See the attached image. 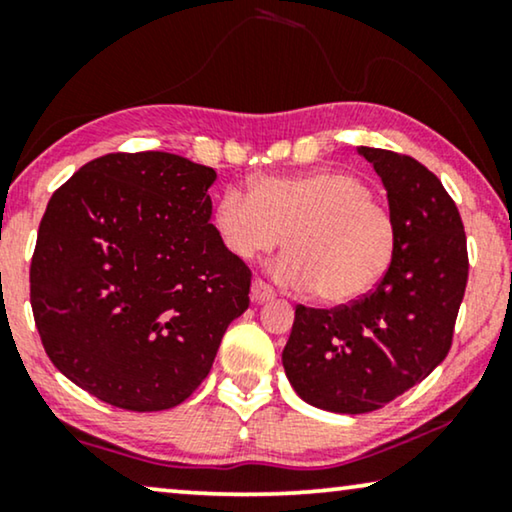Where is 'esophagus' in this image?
Masks as SVG:
<instances>
[{"instance_id":"obj_1","label":"esophagus","mask_w":512,"mask_h":512,"mask_svg":"<svg viewBox=\"0 0 512 512\" xmlns=\"http://www.w3.org/2000/svg\"><path fill=\"white\" fill-rule=\"evenodd\" d=\"M272 298H275V289L265 284L263 279H254V284H251V300L254 303H268Z\"/></svg>"}]
</instances>
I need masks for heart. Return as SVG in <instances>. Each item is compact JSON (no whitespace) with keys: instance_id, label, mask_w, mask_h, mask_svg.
Wrapping results in <instances>:
<instances>
[{"instance_id":"b5f03b06","label":"heart","mask_w":512,"mask_h":512,"mask_svg":"<svg viewBox=\"0 0 512 512\" xmlns=\"http://www.w3.org/2000/svg\"><path fill=\"white\" fill-rule=\"evenodd\" d=\"M223 249L251 261L279 247V282L314 289L321 303L347 305L375 289L394 263L398 228L361 177L314 170L254 181L251 193L223 188L212 207Z\"/></svg>"}]
</instances>
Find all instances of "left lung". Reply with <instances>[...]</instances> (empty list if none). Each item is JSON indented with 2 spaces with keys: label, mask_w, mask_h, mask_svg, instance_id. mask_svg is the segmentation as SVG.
<instances>
[{
  "label": "left lung",
  "mask_w": 512,
  "mask_h": 512,
  "mask_svg": "<svg viewBox=\"0 0 512 512\" xmlns=\"http://www.w3.org/2000/svg\"><path fill=\"white\" fill-rule=\"evenodd\" d=\"M359 153L387 188L398 228L394 263L354 303L298 305L282 352L296 394L342 415L384 408L445 359L468 282L464 223L436 174L403 153Z\"/></svg>",
  "instance_id": "1"
}]
</instances>
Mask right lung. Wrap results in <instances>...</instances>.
I'll use <instances>...</instances> for the list:
<instances>
[{"label":"right lung","instance_id":"obj_1","mask_svg":"<svg viewBox=\"0 0 512 512\" xmlns=\"http://www.w3.org/2000/svg\"><path fill=\"white\" fill-rule=\"evenodd\" d=\"M214 179L174 153H107L48 200L30 303L48 359L76 387L153 412L209 375L251 286L209 223Z\"/></svg>","mask_w":512,"mask_h":512}]
</instances>
